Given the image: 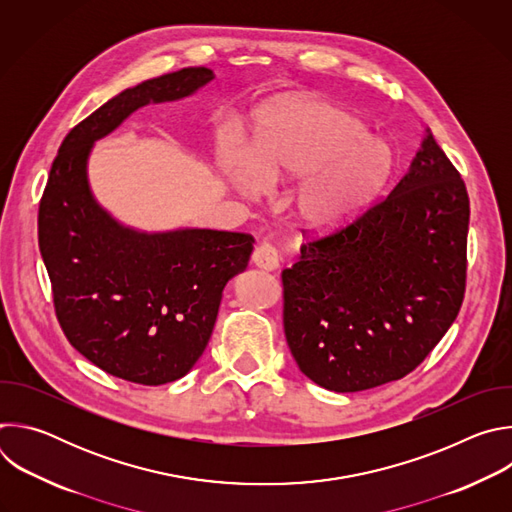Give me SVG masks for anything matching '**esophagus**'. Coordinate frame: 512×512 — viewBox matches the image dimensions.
Instances as JSON below:
<instances>
[{
  "label": "esophagus",
  "instance_id": "34e87169",
  "mask_svg": "<svg viewBox=\"0 0 512 512\" xmlns=\"http://www.w3.org/2000/svg\"><path fill=\"white\" fill-rule=\"evenodd\" d=\"M253 265L257 269H263V271H275L279 269V255L275 251V247H271L269 243H261L255 251H253V257H251Z\"/></svg>",
  "mask_w": 512,
  "mask_h": 512
}]
</instances>
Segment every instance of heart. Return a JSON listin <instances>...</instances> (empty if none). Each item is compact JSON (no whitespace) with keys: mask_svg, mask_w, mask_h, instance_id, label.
Instances as JSON below:
<instances>
[{"mask_svg":"<svg viewBox=\"0 0 512 512\" xmlns=\"http://www.w3.org/2000/svg\"><path fill=\"white\" fill-rule=\"evenodd\" d=\"M395 154L371 137L360 115L330 101L273 103L257 123L249 154H221L227 182L243 196L261 182L298 180L287 196L291 221L314 235L342 231L367 214L395 172Z\"/></svg>","mask_w":512,"mask_h":512,"instance_id":"1","label":"heart"}]
</instances>
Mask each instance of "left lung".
<instances>
[{
    "instance_id": "1",
    "label": "left lung",
    "mask_w": 512,
    "mask_h": 512,
    "mask_svg": "<svg viewBox=\"0 0 512 512\" xmlns=\"http://www.w3.org/2000/svg\"><path fill=\"white\" fill-rule=\"evenodd\" d=\"M468 223L466 184L425 127L391 194L283 269V330L300 371L336 393L411 373L460 312Z\"/></svg>"
}]
</instances>
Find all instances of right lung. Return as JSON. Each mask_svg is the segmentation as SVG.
Returning a JSON list of instances; mask_svg holds the SVG:
<instances>
[{
	"instance_id": "right-lung-1",
	"label": "right lung",
	"mask_w": 512,
	"mask_h": 512,
	"mask_svg": "<svg viewBox=\"0 0 512 512\" xmlns=\"http://www.w3.org/2000/svg\"><path fill=\"white\" fill-rule=\"evenodd\" d=\"M214 79L190 66L121 91L64 137L38 212V245L56 318L101 371L137 385L182 379L202 356L223 289L249 265L253 237L119 223L89 182L95 141L150 103L182 101Z\"/></svg>"
}]
</instances>
